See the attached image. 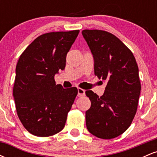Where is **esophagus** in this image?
<instances>
[{
	"instance_id": "obj_1",
	"label": "esophagus",
	"mask_w": 157,
	"mask_h": 157,
	"mask_svg": "<svg viewBox=\"0 0 157 157\" xmlns=\"http://www.w3.org/2000/svg\"><path fill=\"white\" fill-rule=\"evenodd\" d=\"M85 95V90L81 89V88H78V97H82Z\"/></svg>"
}]
</instances>
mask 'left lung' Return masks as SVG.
I'll use <instances>...</instances> for the list:
<instances>
[{
  "label": "left lung",
  "instance_id": "8db88e82",
  "mask_svg": "<svg viewBox=\"0 0 157 157\" xmlns=\"http://www.w3.org/2000/svg\"><path fill=\"white\" fill-rule=\"evenodd\" d=\"M82 34L93 55L94 75L107 83L100 97L86 91L91 102L86 127L94 136L110 140L123 134L136 114L141 90L138 66L131 50L113 34L98 29Z\"/></svg>",
  "mask_w": 157,
  "mask_h": 157
}]
</instances>
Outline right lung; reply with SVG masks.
<instances>
[{"label": "right lung", "mask_w": 157, "mask_h": 157, "mask_svg": "<svg viewBox=\"0 0 157 157\" xmlns=\"http://www.w3.org/2000/svg\"><path fill=\"white\" fill-rule=\"evenodd\" d=\"M79 32L41 35L20 56L13 86L16 111L23 127L35 136H52L64 128L78 90L56 85L55 75L65 68Z\"/></svg>", "instance_id": "1"}]
</instances>
